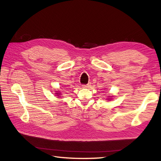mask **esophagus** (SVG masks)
<instances>
[{
  "label": "esophagus",
  "instance_id": "1",
  "mask_svg": "<svg viewBox=\"0 0 161 161\" xmlns=\"http://www.w3.org/2000/svg\"><path fill=\"white\" fill-rule=\"evenodd\" d=\"M91 83H88V85H82V88H89L91 86Z\"/></svg>",
  "mask_w": 161,
  "mask_h": 161
}]
</instances>
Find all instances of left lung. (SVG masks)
<instances>
[{
	"label": "left lung",
	"mask_w": 161,
	"mask_h": 161,
	"mask_svg": "<svg viewBox=\"0 0 161 161\" xmlns=\"http://www.w3.org/2000/svg\"><path fill=\"white\" fill-rule=\"evenodd\" d=\"M113 95H111V96H108V98H107V101H108V100H109V101H110V100H111V99L113 98Z\"/></svg>",
	"instance_id": "left-lung-1"
}]
</instances>
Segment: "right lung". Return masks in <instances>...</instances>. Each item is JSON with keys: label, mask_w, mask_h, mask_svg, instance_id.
<instances>
[{"label": "right lung", "mask_w": 161, "mask_h": 161, "mask_svg": "<svg viewBox=\"0 0 161 161\" xmlns=\"http://www.w3.org/2000/svg\"><path fill=\"white\" fill-rule=\"evenodd\" d=\"M55 94V96L56 97H57V98H61L62 97H61V92H60V91H56V92L54 93Z\"/></svg>", "instance_id": "right-lung-1"}]
</instances>
